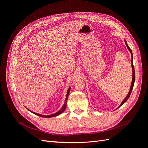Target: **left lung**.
Masks as SVG:
<instances>
[{
    "label": "left lung",
    "mask_w": 148,
    "mask_h": 148,
    "mask_svg": "<svg viewBox=\"0 0 148 148\" xmlns=\"http://www.w3.org/2000/svg\"><path fill=\"white\" fill-rule=\"evenodd\" d=\"M125 44H126L127 48L128 49V50H129L130 51V53H131V54H132V70H133V78H132V84H131V87H130V91H129V92H128V95L125 98V99L123 101V102H122V103H121V104L120 105V106H119V107L122 106L124 104V103L128 100V99L129 98L130 96V95H131V92H132V89H133V86H134V83H135V69H134V66H133V53H132V49H131L130 48V47L128 46L127 41H125Z\"/></svg>",
    "instance_id": "obj_1"
}]
</instances>
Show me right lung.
Listing matches in <instances>:
<instances>
[{
  "label": "right lung",
  "instance_id": "right-lung-1",
  "mask_svg": "<svg viewBox=\"0 0 148 148\" xmlns=\"http://www.w3.org/2000/svg\"><path fill=\"white\" fill-rule=\"evenodd\" d=\"M70 88H69L68 89V91H67V93H66V98H65V103L64 106H62V108L60 109V110H59V111L53 114H52V115H41V114H37V113H35V112H33L32 111H29L31 112H32L36 115H37L38 116H40V117H44V118H49V117H56V116H57L59 115V114H60L61 113L63 112L65 110V108H66V101H67V99H68V97H69V92H70Z\"/></svg>",
  "mask_w": 148,
  "mask_h": 148
}]
</instances>
